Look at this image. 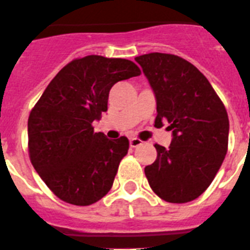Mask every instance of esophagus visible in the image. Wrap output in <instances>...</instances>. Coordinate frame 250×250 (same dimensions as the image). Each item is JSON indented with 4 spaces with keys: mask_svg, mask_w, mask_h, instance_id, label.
I'll return each mask as SVG.
<instances>
[{
    "mask_svg": "<svg viewBox=\"0 0 250 250\" xmlns=\"http://www.w3.org/2000/svg\"><path fill=\"white\" fill-rule=\"evenodd\" d=\"M129 145L132 146V147H137V146L143 145V141L140 139H136V137H133V139L129 140Z\"/></svg>",
    "mask_w": 250,
    "mask_h": 250,
    "instance_id": "34e87169",
    "label": "esophagus"
}]
</instances>
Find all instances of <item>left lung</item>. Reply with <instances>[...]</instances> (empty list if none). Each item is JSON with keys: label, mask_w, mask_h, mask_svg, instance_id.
<instances>
[{"label": "left lung", "mask_w": 250, "mask_h": 250, "mask_svg": "<svg viewBox=\"0 0 250 250\" xmlns=\"http://www.w3.org/2000/svg\"><path fill=\"white\" fill-rule=\"evenodd\" d=\"M135 60L157 100L155 125L168 122L169 147L155 144L157 159L146 166L150 188L166 202H191L206 191L227 153L229 117L209 81L188 60L171 54Z\"/></svg>", "instance_id": "1"}]
</instances>
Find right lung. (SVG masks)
Listing matches in <instances>:
<instances>
[{
  "label": "right lung",
  "mask_w": 250,
  "mask_h": 250,
  "mask_svg": "<svg viewBox=\"0 0 250 250\" xmlns=\"http://www.w3.org/2000/svg\"><path fill=\"white\" fill-rule=\"evenodd\" d=\"M141 74L135 62L88 55L55 76L28 119L30 162L55 195L74 206H90L113 186L128 139H107L92 122L107 110L115 83Z\"/></svg>",
  "instance_id": "right-lung-1"
}]
</instances>
